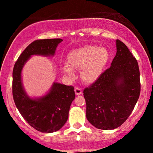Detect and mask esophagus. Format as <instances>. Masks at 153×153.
I'll use <instances>...</instances> for the list:
<instances>
[{
	"mask_svg": "<svg viewBox=\"0 0 153 153\" xmlns=\"http://www.w3.org/2000/svg\"><path fill=\"white\" fill-rule=\"evenodd\" d=\"M75 93H76V95H79L82 93V90L81 88H79L76 87V88H75Z\"/></svg>",
	"mask_w": 153,
	"mask_h": 153,
	"instance_id": "obj_1",
	"label": "esophagus"
}]
</instances>
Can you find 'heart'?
<instances>
[{
    "mask_svg": "<svg viewBox=\"0 0 153 153\" xmlns=\"http://www.w3.org/2000/svg\"><path fill=\"white\" fill-rule=\"evenodd\" d=\"M109 59L107 49L95 45H86L71 51L67 56L68 67L63 68V73L73 76L72 69H81L80 77L87 84L94 82L101 75Z\"/></svg>",
    "mask_w": 153,
    "mask_h": 153,
    "instance_id": "obj_1",
    "label": "heart"
}]
</instances>
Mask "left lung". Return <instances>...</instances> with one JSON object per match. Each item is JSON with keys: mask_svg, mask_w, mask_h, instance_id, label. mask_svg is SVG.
<instances>
[{"mask_svg": "<svg viewBox=\"0 0 153 153\" xmlns=\"http://www.w3.org/2000/svg\"><path fill=\"white\" fill-rule=\"evenodd\" d=\"M116 44L117 53L111 67L83 91L87 120L104 130L122 125L140 94L138 61L123 42L117 40Z\"/></svg>", "mask_w": 153, "mask_h": 153, "instance_id": "obj_1", "label": "left lung"}]
</instances>
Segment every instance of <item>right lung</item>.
<instances>
[{
    "instance_id": "obj_1",
    "label": "right lung",
    "mask_w": 153,
    "mask_h": 153,
    "mask_svg": "<svg viewBox=\"0 0 153 153\" xmlns=\"http://www.w3.org/2000/svg\"><path fill=\"white\" fill-rule=\"evenodd\" d=\"M62 41L60 38L33 41L21 54L13 70L12 92L15 104L27 123L42 133L58 131L66 123L69 108L76 97L74 88L54 83L51 91L45 97L32 99L23 88L21 72L31 55H53Z\"/></svg>"
}]
</instances>
